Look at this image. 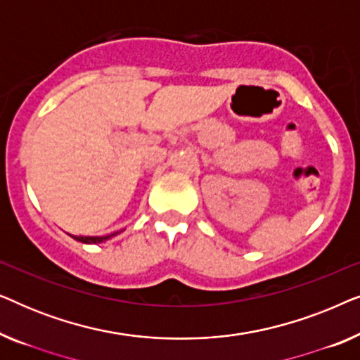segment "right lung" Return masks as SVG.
Wrapping results in <instances>:
<instances>
[{
  "instance_id": "1",
  "label": "right lung",
  "mask_w": 360,
  "mask_h": 360,
  "mask_svg": "<svg viewBox=\"0 0 360 360\" xmlns=\"http://www.w3.org/2000/svg\"><path fill=\"white\" fill-rule=\"evenodd\" d=\"M120 233H115V234H110V236H73L70 234V238H73L78 243H83V244H100V243H105V240L111 239L112 236H116Z\"/></svg>"
}]
</instances>
